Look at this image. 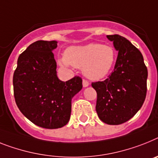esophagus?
<instances>
[{"label": "esophagus", "mask_w": 158, "mask_h": 158, "mask_svg": "<svg viewBox=\"0 0 158 158\" xmlns=\"http://www.w3.org/2000/svg\"><path fill=\"white\" fill-rule=\"evenodd\" d=\"M88 85H89V83H88V81L87 80H86V79H83V86L84 87H88Z\"/></svg>", "instance_id": "obj_1"}]
</instances>
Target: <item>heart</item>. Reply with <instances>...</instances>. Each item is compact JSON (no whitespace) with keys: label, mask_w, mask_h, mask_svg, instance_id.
I'll return each instance as SVG.
<instances>
[{"label":"heart","mask_w":158,"mask_h":158,"mask_svg":"<svg viewBox=\"0 0 158 158\" xmlns=\"http://www.w3.org/2000/svg\"><path fill=\"white\" fill-rule=\"evenodd\" d=\"M116 52L111 46L101 43H90L81 46H72L67 50L65 57L59 60L61 66L83 68L86 77L99 80L111 72L116 60Z\"/></svg>","instance_id":"heart-1"}]
</instances>
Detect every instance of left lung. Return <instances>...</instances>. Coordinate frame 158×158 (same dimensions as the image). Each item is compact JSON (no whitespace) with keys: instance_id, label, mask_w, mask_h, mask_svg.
<instances>
[{"instance_id":"8db88e82","label":"left lung","mask_w":158,"mask_h":158,"mask_svg":"<svg viewBox=\"0 0 158 158\" xmlns=\"http://www.w3.org/2000/svg\"><path fill=\"white\" fill-rule=\"evenodd\" d=\"M118 51L114 71L104 81L91 86L96 91L95 110L105 124L117 125L130 120L144 104L148 71L140 50L124 37L107 35Z\"/></svg>"}]
</instances>
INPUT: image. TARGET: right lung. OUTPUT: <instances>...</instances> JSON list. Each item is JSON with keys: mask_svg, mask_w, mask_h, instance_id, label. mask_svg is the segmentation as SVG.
<instances>
[{"mask_svg": "<svg viewBox=\"0 0 158 158\" xmlns=\"http://www.w3.org/2000/svg\"><path fill=\"white\" fill-rule=\"evenodd\" d=\"M56 41H37L20 54L13 78L16 104L24 116L38 126L49 129L68 123L71 99L83 87L75 76L67 82L57 76L53 50Z\"/></svg>", "mask_w": 158, "mask_h": 158, "instance_id": "right-lung-1", "label": "right lung"}]
</instances>
